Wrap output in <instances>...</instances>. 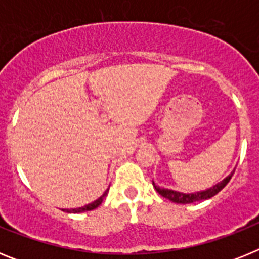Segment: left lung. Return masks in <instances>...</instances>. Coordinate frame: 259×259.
<instances>
[{
  "instance_id": "left-lung-1",
  "label": "left lung",
  "mask_w": 259,
  "mask_h": 259,
  "mask_svg": "<svg viewBox=\"0 0 259 259\" xmlns=\"http://www.w3.org/2000/svg\"><path fill=\"white\" fill-rule=\"evenodd\" d=\"M233 172H235V171H233ZM233 172H231L226 179H223L221 183H218V184H215L214 187H211V188L206 189V191L194 192V193H182V192L161 188V187L155 185L154 182H153V185H154L155 191L161 194L162 197L167 198V200L172 201V202L175 203H192V202H197V201L207 200V198H211L212 196H215V194H218L219 192H221L222 189L228 184V182H230L231 178H232Z\"/></svg>"
}]
</instances>
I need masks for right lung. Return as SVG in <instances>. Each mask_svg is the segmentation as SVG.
Instances as JSON below:
<instances>
[{
	"label": "right lung",
	"instance_id": "add662e5",
	"mask_svg": "<svg viewBox=\"0 0 259 259\" xmlns=\"http://www.w3.org/2000/svg\"><path fill=\"white\" fill-rule=\"evenodd\" d=\"M106 194H107V191L105 192V193L102 194L101 197L98 198V200H96L95 202L89 203V205H87V206H84V207H79V209H71V210H66V211H67V212H83V211H89V210H93V209H96V207H98V206H100V205H101V203H102V201H104V198H105V196H106Z\"/></svg>",
	"mask_w": 259,
	"mask_h": 259
}]
</instances>
